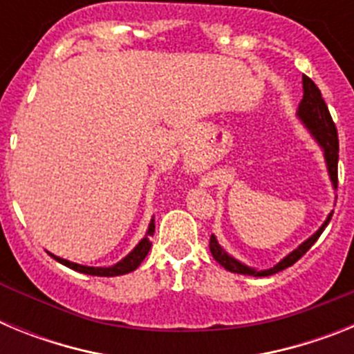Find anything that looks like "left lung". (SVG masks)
<instances>
[{
    "label": "left lung",
    "mask_w": 354,
    "mask_h": 354,
    "mask_svg": "<svg viewBox=\"0 0 354 354\" xmlns=\"http://www.w3.org/2000/svg\"><path fill=\"white\" fill-rule=\"evenodd\" d=\"M296 117L299 118V122L305 126V129L314 136L317 145L323 150L331 186H333V189H337V184H339V177H337V167H339V136H337V127L333 124V120H331V115L328 111V106L324 102L323 95H321V90L315 86V83L310 77L306 76H303V99L298 106ZM331 216H333V211L328 214L324 223L308 239L303 241L298 248L292 250L278 264H274L273 268H268V270H257V268L246 266L241 261H237V259H234L227 250H223V246L218 243V239L214 236H211L209 248H211L214 261L220 266H223L225 270L230 271V273L248 274V277H270V274L278 273V271H283L286 268L292 266L294 262H298L310 250V246L314 245L315 241L319 239V236L323 234L326 225L330 223Z\"/></svg>",
    "instance_id": "left-lung-1"
}]
</instances>
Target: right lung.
Listing matches in <instances>:
<instances>
[{
	"label": "right lung",
	"instance_id": "1",
	"mask_svg": "<svg viewBox=\"0 0 354 354\" xmlns=\"http://www.w3.org/2000/svg\"><path fill=\"white\" fill-rule=\"evenodd\" d=\"M154 230H156V223H154V216H152V220H150L149 228H147V232H145V237H143L138 245L134 246V248L127 253L126 257L122 259V261H118L117 264L113 266H108V268H93V266L76 264V262H71L67 261V259L56 257V255H53V253H49V255H51L55 261L60 262V264L67 266V268H71V270L74 271H80V273L92 274V277H120V274L131 273V271H134L140 264H142L143 259H145L147 253H149L150 246H152L150 237L154 236Z\"/></svg>",
	"mask_w": 354,
	"mask_h": 354
}]
</instances>
